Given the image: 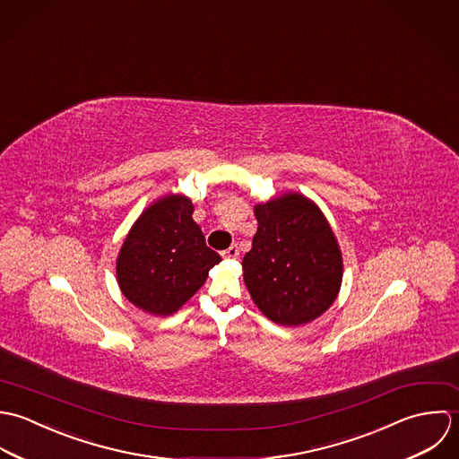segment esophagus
I'll use <instances>...</instances> for the list:
<instances>
[{
    "mask_svg": "<svg viewBox=\"0 0 459 459\" xmlns=\"http://www.w3.org/2000/svg\"><path fill=\"white\" fill-rule=\"evenodd\" d=\"M221 255H223L225 259H238V257H239V248H238V245H232V247L227 248Z\"/></svg>",
    "mask_w": 459,
    "mask_h": 459,
    "instance_id": "34e87169",
    "label": "esophagus"
}]
</instances>
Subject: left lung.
<instances>
[{"mask_svg":"<svg viewBox=\"0 0 459 459\" xmlns=\"http://www.w3.org/2000/svg\"><path fill=\"white\" fill-rule=\"evenodd\" d=\"M254 212L259 227L241 263L254 303L276 325L312 323L337 299L344 272L326 216L296 191L255 204Z\"/></svg>","mask_w":459,"mask_h":459,"instance_id":"1","label":"left lung"}]
</instances>
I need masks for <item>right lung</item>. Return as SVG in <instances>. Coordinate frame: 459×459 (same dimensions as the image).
I'll return each instance as SVG.
<instances>
[{"mask_svg":"<svg viewBox=\"0 0 459 459\" xmlns=\"http://www.w3.org/2000/svg\"><path fill=\"white\" fill-rule=\"evenodd\" d=\"M187 196L154 200L129 229L118 257L122 294L152 316H172L204 285L221 257L205 245Z\"/></svg>","mask_w":459,"mask_h":459,"instance_id":"1","label":"right lung"}]
</instances>
